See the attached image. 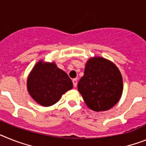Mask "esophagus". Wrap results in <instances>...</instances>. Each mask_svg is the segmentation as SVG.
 <instances>
[{"label":"esophagus","instance_id":"1","mask_svg":"<svg viewBox=\"0 0 146 146\" xmlns=\"http://www.w3.org/2000/svg\"><path fill=\"white\" fill-rule=\"evenodd\" d=\"M73 86L76 87L77 86V79H73Z\"/></svg>","mask_w":146,"mask_h":146}]
</instances>
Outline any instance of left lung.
I'll return each mask as SVG.
<instances>
[{
    "mask_svg": "<svg viewBox=\"0 0 146 146\" xmlns=\"http://www.w3.org/2000/svg\"><path fill=\"white\" fill-rule=\"evenodd\" d=\"M78 90L89 108L97 112L108 111L122 96V74L111 61L100 56L92 57L85 64Z\"/></svg>",
    "mask_w": 146,
    "mask_h": 146,
    "instance_id": "obj_1",
    "label": "left lung"
}]
</instances>
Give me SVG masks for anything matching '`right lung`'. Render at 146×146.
Here are the masks:
<instances>
[{
    "mask_svg": "<svg viewBox=\"0 0 146 146\" xmlns=\"http://www.w3.org/2000/svg\"><path fill=\"white\" fill-rule=\"evenodd\" d=\"M27 88L30 96L38 104L49 107L73 88V82L55 62L40 60L28 76Z\"/></svg>",
    "mask_w": 146,
    "mask_h": 146,
    "instance_id": "add662e5",
    "label": "right lung"
}]
</instances>
